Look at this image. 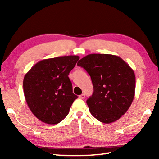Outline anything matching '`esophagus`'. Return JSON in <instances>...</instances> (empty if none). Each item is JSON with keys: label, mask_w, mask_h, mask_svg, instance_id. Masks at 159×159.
<instances>
[{"label": "esophagus", "mask_w": 159, "mask_h": 159, "mask_svg": "<svg viewBox=\"0 0 159 159\" xmlns=\"http://www.w3.org/2000/svg\"><path fill=\"white\" fill-rule=\"evenodd\" d=\"M85 97V94H81V95H79V98H80V99H84Z\"/></svg>", "instance_id": "obj_1"}]
</instances>
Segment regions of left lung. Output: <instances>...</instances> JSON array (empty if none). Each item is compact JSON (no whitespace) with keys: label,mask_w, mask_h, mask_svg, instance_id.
Segmentation results:
<instances>
[{"label":"left lung","mask_w":159,"mask_h":159,"mask_svg":"<svg viewBox=\"0 0 159 159\" xmlns=\"http://www.w3.org/2000/svg\"><path fill=\"white\" fill-rule=\"evenodd\" d=\"M90 76L94 92L87 104L94 117L110 123L130 108L135 90V76L130 66L116 55L90 54L79 61Z\"/></svg>","instance_id":"1"}]
</instances>
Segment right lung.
I'll return each instance as SVG.
<instances>
[{
    "instance_id": "obj_1",
    "label": "right lung",
    "mask_w": 159,
    "mask_h": 159,
    "mask_svg": "<svg viewBox=\"0 0 159 159\" xmlns=\"http://www.w3.org/2000/svg\"><path fill=\"white\" fill-rule=\"evenodd\" d=\"M79 58L69 55L43 60L25 74L23 88L26 102L42 122L57 124L68 115L78 98L73 93L68 76Z\"/></svg>"
}]
</instances>
